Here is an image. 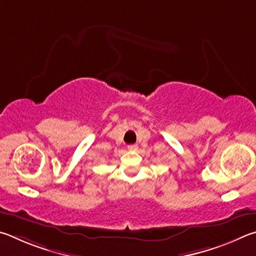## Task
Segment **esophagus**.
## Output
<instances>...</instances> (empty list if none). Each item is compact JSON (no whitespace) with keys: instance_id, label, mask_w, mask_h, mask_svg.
I'll return each instance as SVG.
<instances>
[{"instance_id":"1","label":"esophagus","mask_w":256,"mask_h":256,"mask_svg":"<svg viewBox=\"0 0 256 256\" xmlns=\"http://www.w3.org/2000/svg\"><path fill=\"white\" fill-rule=\"evenodd\" d=\"M137 145L136 144H132V145H128V150H137Z\"/></svg>"}]
</instances>
